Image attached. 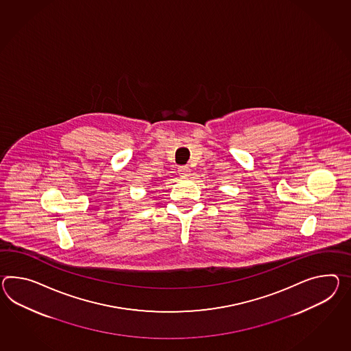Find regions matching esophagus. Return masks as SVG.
Instances as JSON below:
<instances>
[{
  "mask_svg": "<svg viewBox=\"0 0 351 351\" xmlns=\"http://www.w3.org/2000/svg\"><path fill=\"white\" fill-rule=\"evenodd\" d=\"M179 175L181 178H188L189 175H190V169H189L188 166H181V167H179Z\"/></svg>",
  "mask_w": 351,
  "mask_h": 351,
  "instance_id": "1",
  "label": "esophagus"
}]
</instances>
